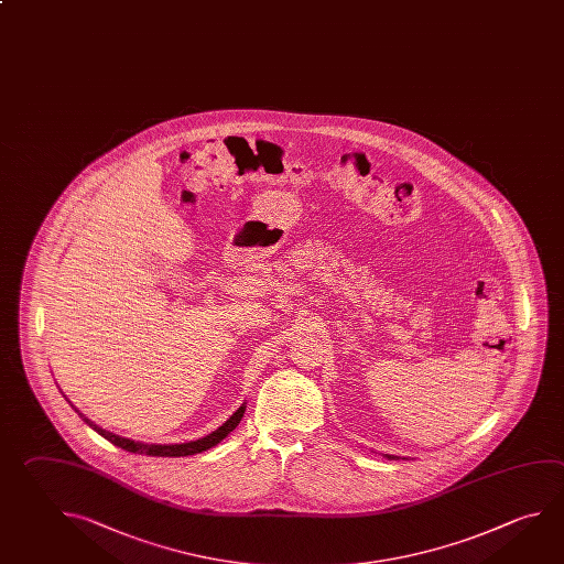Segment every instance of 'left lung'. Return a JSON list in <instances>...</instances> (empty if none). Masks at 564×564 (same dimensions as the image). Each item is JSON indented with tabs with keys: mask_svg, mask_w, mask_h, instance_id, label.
Segmentation results:
<instances>
[{
	"mask_svg": "<svg viewBox=\"0 0 564 564\" xmlns=\"http://www.w3.org/2000/svg\"><path fill=\"white\" fill-rule=\"evenodd\" d=\"M386 457H388V459H395L394 455H386Z\"/></svg>",
	"mask_w": 564,
	"mask_h": 564,
	"instance_id": "1",
	"label": "left lung"
}]
</instances>
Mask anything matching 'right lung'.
I'll use <instances>...</instances> for the list:
<instances>
[{
  "label": "right lung",
  "instance_id": "add662e5",
  "mask_svg": "<svg viewBox=\"0 0 564 564\" xmlns=\"http://www.w3.org/2000/svg\"><path fill=\"white\" fill-rule=\"evenodd\" d=\"M75 412H77V414L83 417V422H85V424H89L97 434L102 435L105 440H109L110 444L119 445L122 449H127V452H132V454L152 455V457H182V455L202 454V452H206L209 447L218 445L219 442L229 434V432H234V430L238 427L239 422H241V417H243V412H246V405H241L238 412L231 415L228 422L221 425V427H218L216 432H212V434L206 435V437H202V440H196V442L176 445L142 444V442L127 440V437L110 434V432L102 430L99 425L93 424L89 417H85V415L80 414L77 408H75Z\"/></svg>",
  "mask_w": 564,
  "mask_h": 564
}]
</instances>
